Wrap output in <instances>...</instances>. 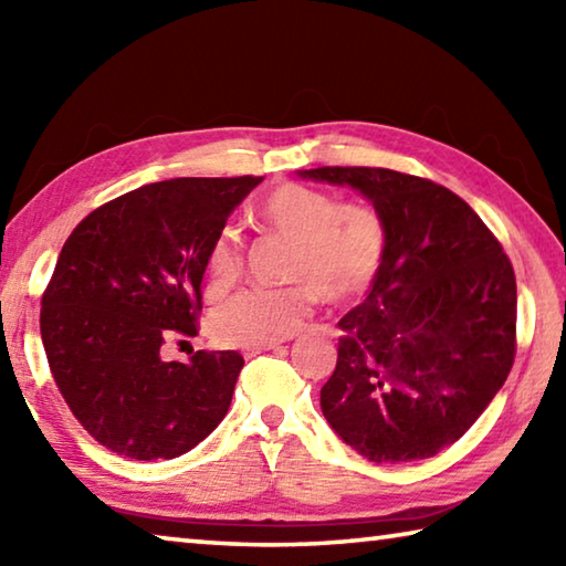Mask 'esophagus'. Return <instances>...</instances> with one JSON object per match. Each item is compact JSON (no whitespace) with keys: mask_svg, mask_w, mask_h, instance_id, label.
<instances>
[{"mask_svg":"<svg viewBox=\"0 0 566 566\" xmlns=\"http://www.w3.org/2000/svg\"><path fill=\"white\" fill-rule=\"evenodd\" d=\"M270 349H280V342H266V344H254V347H244L242 354L249 359V357H256V354L262 352H270Z\"/></svg>","mask_w":566,"mask_h":566,"instance_id":"esophagus-1","label":"esophagus"}]
</instances>
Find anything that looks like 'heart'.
<instances>
[{"label": "heart", "instance_id": "b5f03b06", "mask_svg": "<svg viewBox=\"0 0 566 566\" xmlns=\"http://www.w3.org/2000/svg\"><path fill=\"white\" fill-rule=\"evenodd\" d=\"M262 234L286 242L284 286H252L212 312L209 329L224 347H254L294 334L317 296L329 304L359 300L387 260V227L375 209L339 205L327 191L286 181L254 209ZM207 292L222 296L244 272V249L232 227L219 229L205 254Z\"/></svg>", "mask_w": 566, "mask_h": 566}]
</instances>
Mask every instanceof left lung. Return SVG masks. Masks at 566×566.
<instances>
[{"instance_id": "8db88e82", "label": "left lung", "mask_w": 566, "mask_h": 566, "mask_svg": "<svg viewBox=\"0 0 566 566\" xmlns=\"http://www.w3.org/2000/svg\"><path fill=\"white\" fill-rule=\"evenodd\" d=\"M385 219L387 260L344 314L322 411L369 462H417L454 444L510 377L516 280L479 214L432 179L385 167H317Z\"/></svg>"}]
</instances>
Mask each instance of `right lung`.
Instances as JSON below:
<instances>
[{
	"instance_id": "obj_1",
	"label": "right lung",
	"mask_w": 566,
	"mask_h": 566,
	"mask_svg": "<svg viewBox=\"0 0 566 566\" xmlns=\"http://www.w3.org/2000/svg\"><path fill=\"white\" fill-rule=\"evenodd\" d=\"M260 181H155L94 209L64 242L42 294V344L66 407L102 447L171 459L224 419L244 359L199 349L165 361L159 349L199 334L207 247Z\"/></svg>"
}]
</instances>
